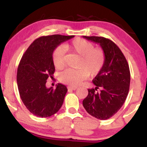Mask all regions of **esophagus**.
<instances>
[{"label": "esophagus", "mask_w": 147, "mask_h": 147, "mask_svg": "<svg viewBox=\"0 0 147 147\" xmlns=\"http://www.w3.org/2000/svg\"><path fill=\"white\" fill-rule=\"evenodd\" d=\"M67 88L69 89V90H75L78 89V87H72V86H68Z\"/></svg>", "instance_id": "34e87169"}]
</instances>
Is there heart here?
Returning <instances> with one entry per match:
<instances>
[{
    "instance_id": "b5f03b06",
    "label": "heart",
    "mask_w": 147,
    "mask_h": 147,
    "mask_svg": "<svg viewBox=\"0 0 147 147\" xmlns=\"http://www.w3.org/2000/svg\"><path fill=\"white\" fill-rule=\"evenodd\" d=\"M63 47L55 49L53 53V62L56 69H61L65 66V49L81 56L79 67L80 69H67L60 75V80L65 84L77 86L87 79L89 75H97L105 65V53L100 47H94L92 42L82 38H76Z\"/></svg>"
}]
</instances>
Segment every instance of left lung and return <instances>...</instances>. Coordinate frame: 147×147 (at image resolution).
Here are the masks:
<instances>
[{"instance_id": "obj_1", "label": "left lung", "mask_w": 147, "mask_h": 147, "mask_svg": "<svg viewBox=\"0 0 147 147\" xmlns=\"http://www.w3.org/2000/svg\"><path fill=\"white\" fill-rule=\"evenodd\" d=\"M83 38L100 44L106 55L103 68L92 80L95 88L88 89V95L82 101L83 107L94 117L107 119L119 110L128 95V63L119 47L111 40L97 36Z\"/></svg>"}]
</instances>
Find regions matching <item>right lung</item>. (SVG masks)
I'll use <instances>...</instances> for the list:
<instances>
[{"label": "right lung", "instance_id": "1", "mask_svg": "<svg viewBox=\"0 0 147 147\" xmlns=\"http://www.w3.org/2000/svg\"><path fill=\"white\" fill-rule=\"evenodd\" d=\"M74 35H53L37 38L23 54L17 71L20 98L26 108L39 117H48L58 112L67 92L58 83L56 89L47 88V78H53L55 65L53 53L62 42Z\"/></svg>", "mask_w": 147, "mask_h": 147}]
</instances>
